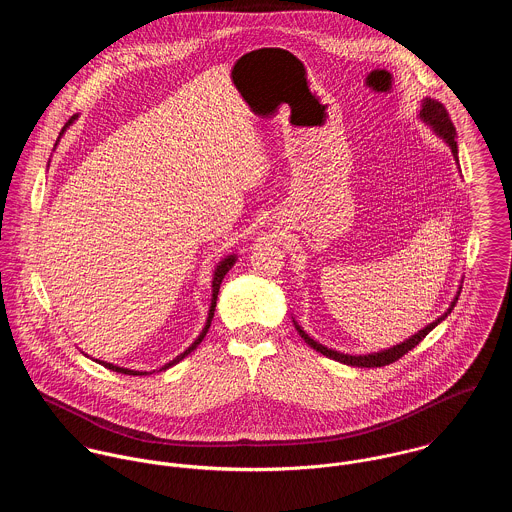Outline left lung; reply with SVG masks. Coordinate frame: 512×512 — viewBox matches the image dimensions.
Listing matches in <instances>:
<instances>
[{
    "mask_svg": "<svg viewBox=\"0 0 512 512\" xmlns=\"http://www.w3.org/2000/svg\"><path fill=\"white\" fill-rule=\"evenodd\" d=\"M420 118L426 122V124H430L432 126V130L438 134L439 138L447 144V146L451 147V153H453V157H455V161L459 163V159H457V142H455V138H457V134H455V128H453V122H451V118H449V114H447V110H445V106L438 102V100H432V98H426L424 100V104H422V110H420ZM457 297H459V292L455 295V299L451 301V305H449V309H447V313H451V309L455 307V301H457ZM447 313H443L441 317H438L434 323H430L428 327H424L422 331H418L416 335H412L410 339H406L404 343H400V345H396V347H392V349H386V351H380V353H372V355H345V353H339V351H333V349H327V347H323V345H319L317 341H313L297 323H295V329H297V333L301 335V339L311 347V349H315L317 353H321V355H325V357H329V359H333V361H337V363H343V365L349 366H361V368H374V366H386L390 365V363H394V361H398L400 357H404L408 351H412L438 323H441L445 317H447Z\"/></svg>",
    "mask_w": 512,
    "mask_h": 512,
    "instance_id": "1",
    "label": "left lung"
}]
</instances>
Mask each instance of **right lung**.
Returning <instances> with one entry per match:
<instances>
[{
	"label": "right lung",
	"mask_w": 512,
	"mask_h": 512,
	"mask_svg": "<svg viewBox=\"0 0 512 512\" xmlns=\"http://www.w3.org/2000/svg\"><path fill=\"white\" fill-rule=\"evenodd\" d=\"M74 120H76V116H73L67 124H65V128H63V132L73 124ZM61 132V134H63ZM234 262H236V256L232 254V256H226L222 262H219V266H217V270H215V276H213V299H211V309H209V317H207V323H205V329H203V333L195 339V343L187 349V351H183L179 357H175L173 361H169L167 365L161 366L159 370H167V368H171L173 365H177L179 361H183L187 355H191L199 345H201V341L205 339V335H207V331H209V327H211V321H213V315H215V307H217V295H219L220 284H222V278L226 276V272L234 266ZM98 365L106 366V368H110V370H114V372H122V374H130V376H144V374H151V372H142V370H130V368H122V366L112 365V363H104V361H96Z\"/></svg>",
	"instance_id": "obj_1"
}]
</instances>
